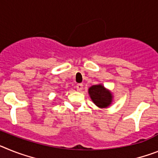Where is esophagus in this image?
Wrapping results in <instances>:
<instances>
[{"mask_svg": "<svg viewBox=\"0 0 158 158\" xmlns=\"http://www.w3.org/2000/svg\"><path fill=\"white\" fill-rule=\"evenodd\" d=\"M76 89L78 91H82V90L83 89V85L82 83H79L76 85Z\"/></svg>", "mask_w": 158, "mask_h": 158, "instance_id": "34e87169", "label": "esophagus"}]
</instances>
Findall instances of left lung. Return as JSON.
Here are the masks:
<instances>
[{"mask_svg": "<svg viewBox=\"0 0 158 158\" xmlns=\"http://www.w3.org/2000/svg\"><path fill=\"white\" fill-rule=\"evenodd\" d=\"M88 93L92 102L99 108H108L113 101L112 91L101 83L90 87Z\"/></svg>", "mask_w": 158, "mask_h": 158, "instance_id": "8db88e82", "label": "left lung"}]
</instances>
